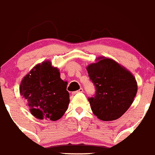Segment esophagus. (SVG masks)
Instances as JSON below:
<instances>
[{"mask_svg": "<svg viewBox=\"0 0 155 155\" xmlns=\"http://www.w3.org/2000/svg\"><path fill=\"white\" fill-rule=\"evenodd\" d=\"M83 92V89H82V88H80V89H79L78 91H76V92H73V95H76V94L78 93V92Z\"/></svg>", "mask_w": 155, "mask_h": 155, "instance_id": "1", "label": "esophagus"}]
</instances>
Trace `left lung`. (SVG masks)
I'll return each instance as SVG.
<instances>
[{
    "instance_id": "1",
    "label": "left lung",
    "mask_w": 155,
    "mask_h": 155,
    "mask_svg": "<svg viewBox=\"0 0 155 155\" xmlns=\"http://www.w3.org/2000/svg\"><path fill=\"white\" fill-rule=\"evenodd\" d=\"M88 66L89 77L95 93L89 98L92 112L102 121H113L128 110L136 95L138 86L129 71L108 58Z\"/></svg>"
}]
</instances>
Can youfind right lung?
<instances>
[{
  "mask_svg": "<svg viewBox=\"0 0 155 155\" xmlns=\"http://www.w3.org/2000/svg\"><path fill=\"white\" fill-rule=\"evenodd\" d=\"M67 82L62 80L57 68L46 61L34 66L23 79L20 92L32 115L39 119H60L67 110Z\"/></svg>",
  "mask_w": 155,
  "mask_h": 155,
  "instance_id": "add662e5",
  "label": "right lung"
}]
</instances>
